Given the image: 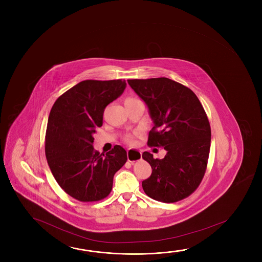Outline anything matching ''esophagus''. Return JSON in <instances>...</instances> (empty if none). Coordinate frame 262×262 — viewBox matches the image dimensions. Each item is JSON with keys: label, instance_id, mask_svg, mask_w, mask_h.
Wrapping results in <instances>:
<instances>
[{"label": "esophagus", "instance_id": "1", "mask_svg": "<svg viewBox=\"0 0 262 262\" xmlns=\"http://www.w3.org/2000/svg\"><path fill=\"white\" fill-rule=\"evenodd\" d=\"M127 156H128L129 162L134 163V162H137V161L142 159V152H141V150L129 148L127 150Z\"/></svg>", "mask_w": 262, "mask_h": 262}]
</instances>
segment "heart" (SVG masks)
<instances>
[{
    "label": "heart",
    "instance_id": "1",
    "mask_svg": "<svg viewBox=\"0 0 262 262\" xmlns=\"http://www.w3.org/2000/svg\"><path fill=\"white\" fill-rule=\"evenodd\" d=\"M125 141L127 142H129V143H133V142H135V139H134L133 135H127V136L125 137Z\"/></svg>",
    "mask_w": 262,
    "mask_h": 262
}]
</instances>
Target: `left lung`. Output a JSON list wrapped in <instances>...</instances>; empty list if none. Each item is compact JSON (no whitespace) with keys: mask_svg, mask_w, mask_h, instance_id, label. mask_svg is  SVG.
<instances>
[{"mask_svg":"<svg viewBox=\"0 0 262 262\" xmlns=\"http://www.w3.org/2000/svg\"><path fill=\"white\" fill-rule=\"evenodd\" d=\"M128 83L145 102L154 122L148 145L166 150L163 159L142 154L152 169L142 188L157 201H180L198 188L206 172L211 142L206 112L192 90L167 77Z\"/></svg>","mask_w":262,"mask_h":262,"instance_id":"obj_1","label":"left lung"}]
</instances>
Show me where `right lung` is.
Returning <instances> with one entry per match:
<instances>
[{
    "label": "right lung",
    "mask_w": 262,
    "mask_h": 262,
    "mask_svg": "<svg viewBox=\"0 0 262 262\" xmlns=\"http://www.w3.org/2000/svg\"><path fill=\"white\" fill-rule=\"evenodd\" d=\"M126 81L84 80L61 95L53 105L46 133V156L57 184L81 202L107 198L113 176L127 162V152L115 145L106 155L93 148L105 107L123 93Z\"/></svg>",
    "instance_id": "1"
}]
</instances>
